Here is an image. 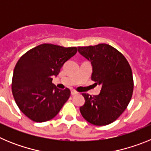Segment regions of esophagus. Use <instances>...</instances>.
<instances>
[{"label": "esophagus", "mask_w": 151, "mask_h": 151, "mask_svg": "<svg viewBox=\"0 0 151 151\" xmlns=\"http://www.w3.org/2000/svg\"><path fill=\"white\" fill-rule=\"evenodd\" d=\"M78 94V92H77L76 91H75V90H72L71 91L72 95H75V94Z\"/></svg>", "instance_id": "34e87169"}]
</instances>
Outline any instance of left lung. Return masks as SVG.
I'll return each mask as SVG.
<instances>
[{"label":"left lung","instance_id":"left-lung-1","mask_svg":"<svg viewBox=\"0 0 151 151\" xmlns=\"http://www.w3.org/2000/svg\"><path fill=\"white\" fill-rule=\"evenodd\" d=\"M78 50L91 63L94 85H101L98 95L82 94L85 102L80 107L81 114L94 125L112 123L125 111L132 96L130 65L122 53L106 44L78 47Z\"/></svg>","mask_w":151,"mask_h":151}]
</instances>
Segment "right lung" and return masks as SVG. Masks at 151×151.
Masks as SVG:
<instances>
[{"label":"right lung","instance_id":"right-lung-1","mask_svg":"<svg viewBox=\"0 0 151 151\" xmlns=\"http://www.w3.org/2000/svg\"><path fill=\"white\" fill-rule=\"evenodd\" d=\"M76 47H64L42 44L19 58L13 70L12 93L19 110L36 122L48 121L58 114L70 96V90H60L52 83Z\"/></svg>","mask_w":151,"mask_h":151}]
</instances>
